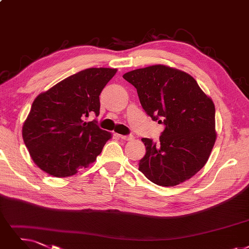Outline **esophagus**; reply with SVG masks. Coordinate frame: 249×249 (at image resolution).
<instances>
[{
  "instance_id": "esophagus-1",
  "label": "esophagus",
  "mask_w": 249,
  "mask_h": 249,
  "mask_svg": "<svg viewBox=\"0 0 249 249\" xmlns=\"http://www.w3.org/2000/svg\"><path fill=\"white\" fill-rule=\"evenodd\" d=\"M118 137L122 139V140H124V141H131L134 139V136L132 135H118Z\"/></svg>"
}]
</instances>
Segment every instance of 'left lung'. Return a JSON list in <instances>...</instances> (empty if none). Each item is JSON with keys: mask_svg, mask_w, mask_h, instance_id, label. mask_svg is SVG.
Returning a JSON list of instances; mask_svg holds the SVG:
<instances>
[{"mask_svg": "<svg viewBox=\"0 0 249 249\" xmlns=\"http://www.w3.org/2000/svg\"><path fill=\"white\" fill-rule=\"evenodd\" d=\"M145 112L164 125L158 142L143 138L146 154L138 168L149 181L172 187L206 163L215 142L213 102L186 72L153 65L126 72Z\"/></svg>", "mask_w": 249, "mask_h": 249, "instance_id": "obj_1", "label": "left lung"}]
</instances>
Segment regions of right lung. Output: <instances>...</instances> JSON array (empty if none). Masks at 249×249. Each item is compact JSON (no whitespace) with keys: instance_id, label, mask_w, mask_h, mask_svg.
Returning a JSON list of instances; mask_svg holds the SVG:
<instances>
[{"instance_id":"obj_1","label":"right lung","mask_w":249,"mask_h":249,"mask_svg":"<svg viewBox=\"0 0 249 249\" xmlns=\"http://www.w3.org/2000/svg\"><path fill=\"white\" fill-rule=\"evenodd\" d=\"M115 73L113 68H87L35 99L22 137L41 170L64 178L96 160L111 134L99 127L96 119H85L99 115V96Z\"/></svg>"}]
</instances>
